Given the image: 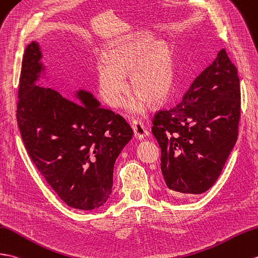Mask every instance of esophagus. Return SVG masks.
Segmentation results:
<instances>
[{
    "instance_id": "obj_1",
    "label": "esophagus",
    "mask_w": 258,
    "mask_h": 258,
    "mask_svg": "<svg viewBox=\"0 0 258 258\" xmlns=\"http://www.w3.org/2000/svg\"><path fill=\"white\" fill-rule=\"evenodd\" d=\"M132 127L134 130V136L137 140H143L144 137H146L149 134L148 130L144 126L143 123L139 121H133V123H132Z\"/></svg>"
}]
</instances>
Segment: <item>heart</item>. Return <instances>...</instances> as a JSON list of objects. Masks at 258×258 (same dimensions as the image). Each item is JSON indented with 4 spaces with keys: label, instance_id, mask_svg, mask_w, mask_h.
<instances>
[{
    "label": "heart",
    "instance_id": "heart-1",
    "mask_svg": "<svg viewBox=\"0 0 258 258\" xmlns=\"http://www.w3.org/2000/svg\"><path fill=\"white\" fill-rule=\"evenodd\" d=\"M131 75V88L135 91L127 103L134 114L163 102L172 86L173 56L165 43L154 44L148 35L139 33L115 43L104 52V60L97 66V86L101 99L112 107L123 104Z\"/></svg>",
    "mask_w": 258,
    "mask_h": 258
}]
</instances>
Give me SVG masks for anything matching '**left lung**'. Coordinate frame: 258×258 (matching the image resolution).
<instances>
[{"label": "left lung", "instance_id": "1", "mask_svg": "<svg viewBox=\"0 0 258 258\" xmlns=\"http://www.w3.org/2000/svg\"><path fill=\"white\" fill-rule=\"evenodd\" d=\"M239 116L237 69L221 49L180 103L154 115L152 132L161 151L160 168L168 192L184 197L212 187L236 143Z\"/></svg>", "mask_w": 258, "mask_h": 258}]
</instances>
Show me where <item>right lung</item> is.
<instances>
[{
	"instance_id": "1",
	"label": "right lung",
	"mask_w": 258,
	"mask_h": 258,
	"mask_svg": "<svg viewBox=\"0 0 258 258\" xmlns=\"http://www.w3.org/2000/svg\"><path fill=\"white\" fill-rule=\"evenodd\" d=\"M37 43L24 53L17 100V125L36 168L66 205L93 210L109 199L113 168L133 131L114 112L80 90L81 103L35 85L44 70Z\"/></svg>"
}]
</instances>
